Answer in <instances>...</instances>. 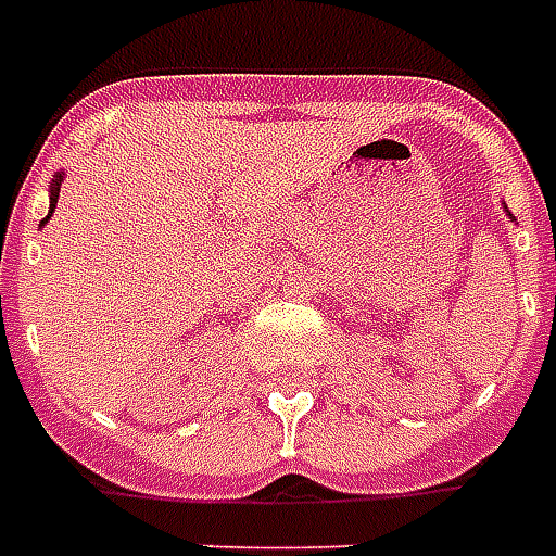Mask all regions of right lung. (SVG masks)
I'll use <instances>...</instances> for the list:
<instances>
[{
  "instance_id": "add662e5",
  "label": "right lung",
  "mask_w": 556,
  "mask_h": 556,
  "mask_svg": "<svg viewBox=\"0 0 556 556\" xmlns=\"http://www.w3.org/2000/svg\"><path fill=\"white\" fill-rule=\"evenodd\" d=\"M62 179H65V173H56V176H53V182H50V212H47V218H45V222H41V227H45V224L50 222V215H53V208H56L59 188H62Z\"/></svg>"
}]
</instances>
